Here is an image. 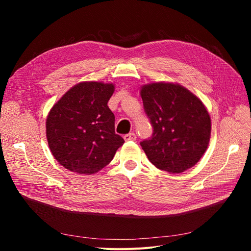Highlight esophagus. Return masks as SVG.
Segmentation results:
<instances>
[{
	"label": "esophagus",
	"mask_w": 251,
	"mask_h": 251,
	"mask_svg": "<svg viewBox=\"0 0 251 251\" xmlns=\"http://www.w3.org/2000/svg\"><path fill=\"white\" fill-rule=\"evenodd\" d=\"M124 138L126 141H133L136 140V135L134 133H128L124 136Z\"/></svg>",
	"instance_id": "obj_1"
}]
</instances>
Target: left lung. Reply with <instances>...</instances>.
I'll list each match as a JSON object with an SVG mask.
<instances>
[{
  "instance_id": "8db88e82",
  "label": "left lung",
  "mask_w": 251,
  "mask_h": 251,
  "mask_svg": "<svg viewBox=\"0 0 251 251\" xmlns=\"http://www.w3.org/2000/svg\"><path fill=\"white\" fill-rule=\"evenodd\" d=\"M143 109L153 134L140 142L149 160L169 173H182L207 149L211 123L198 97L180 85L155 82L141 89Z\"/></svg>"
}]
</instances>
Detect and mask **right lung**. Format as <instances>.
<instances>
[{"label": "right lung", "instance_id": "obj_1", "mask_svg": "<svg viewBox=\"0 0 251 251\" xmlns=\"http://www.w3.org/2000/svg\"><path fill=\"white\" fill-rule=\"evenodd\" d=\"M114 85L85 81L53 105L46 123L52 155L64 168L91 175L108 165L125 140L108 107Z\"/></svg>", "mask_w": 251, "mask_h": 251}]
</instances>
